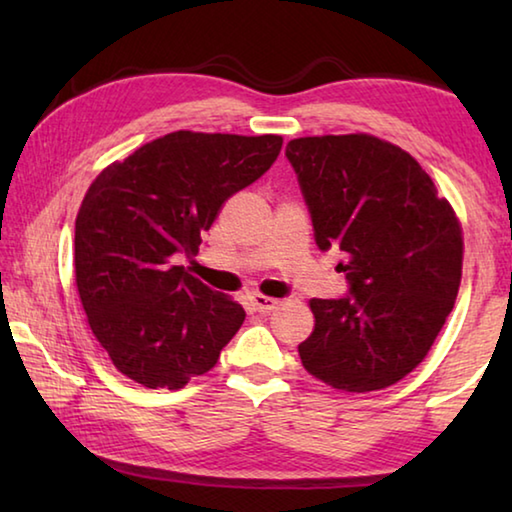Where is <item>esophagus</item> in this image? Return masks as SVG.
I'll return each mask as SVG.
<instances>
[{"label": "esophagus", "mask_w": 512, "mask_h": 512, "mask_svg": "<svg viewBox=\"0 0 512 512\" xmlns=\"http://www.w3.org/2000/svg\"><path fill=\"white\" fill-rule=\"evenodd\" d=\"M248 300H250V305H253V309L259 311V314H268V311H273L277 305H280V300L262 296V293H250Z\"/></svg>", "instance_id": "obj_1"}]
</instances>
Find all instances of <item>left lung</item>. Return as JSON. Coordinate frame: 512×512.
I'll use <instances>...</instances> for the list:
<instances>
[{
    "instance_id": "obj_1",
    "label": "left lung",
    "mask_w": 512,
    "mask_h": 512,
    "mask_svg": "<svg viewBox=\"0 0 512 512\" xmlns=\"http://www.w3.org/2000/svg\"><path fill=\"white\" fill-rule=\"evenodd\" d=\"M287 158L320 250L339 248L350 296L311 298L302 366L345 393L381 391L427 357L454 309L463 228L413 155L368 133L298 137Z\"/></svg>"
}]
</instances>
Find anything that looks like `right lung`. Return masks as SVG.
<instances>
[{"label":"right lung","instance_id":"right-lung-1","mask_svg":"<svg viewBox=\"0 0 512 512\" xmlns=\"http://www.w3.org/2000/svg\"><path fill=\"white\" fill-rule=\"evenodd\" d=\"M280 149V135L176 131L92 180L76 214V291L121 375L178 391L216 366L246 311L173 259L198 253L223 203Z\"/></svg>","mask_w":512,"mask_h":512}]
</instances>
